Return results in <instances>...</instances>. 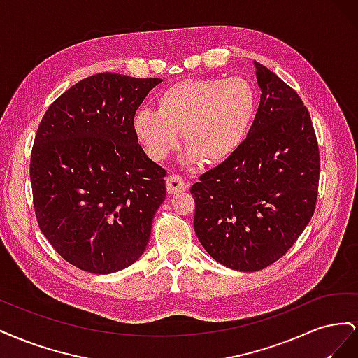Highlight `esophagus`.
<instances>
[{
    "instance_id": "obj_1",
    "label": "esophagus",
    "mask_w": 358,
    "mask_h": 358,
    "mask_svg": "<svg viewBox=\"0 0 358 358\" xmlns=\"http://www.w3.org/2000/svg\"><path fill=\"white\" fill-rule=\"evenodd\" d=\"M166 185H167V192L169 194H176V192H182L188 188V185L185 183L179 175H170L166 179Z\"/></svg>"
}]
</instances>
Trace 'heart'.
Segmentation results:
<instances>
[{
  "label": "heart",
  "instance_id": "obj_1",
  "mask_svg": "<svg viewBox=\"0 0 358 358\" xmlns=\"http://www.w3.org/2000/svg\"><path fill=\"white\" fill-rule=\"evenodd\" d=\"M255 115V92L242 78L187 79L157 100V112L134 116L136 134L150 159H166L182 142L189 161L215 166L241 149Z\"/></svg>",
  "mask_w": 358,
  "mask_h": 358
}]
</instances>
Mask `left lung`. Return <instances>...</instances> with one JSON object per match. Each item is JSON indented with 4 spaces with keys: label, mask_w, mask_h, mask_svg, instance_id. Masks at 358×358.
<instances>
[{
    "label": "left lung",
    "mask_w": 358,
    "mask_h": 358,
    "mask_svg": "<svg viewBox=\"0 0 358 358\" xmlns=\"http://www.w3.org/2000/svg\"><path fill=\"white\" fill-rule=\"evenodd\" d=\"M262 99L237 152L191 187L194 230L216 262L241 272L285 255L318 199L320 149L299 94L254 62Z\"/></svg>",
    "instance_id": "obj_1"
}]
</instances>
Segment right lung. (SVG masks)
Masks as SVG:
<instances>
[{"mask_svg":"<svg viewBox=\"0 0 358 358\" xmlns=\"http://www.w3.org/2000/svg\"><path fill=\"white\" fill-rule=\"evenodd\" d=\"M159 82L90 76L61 94L37 128L29 164L37 222L85 272H119L148 246L167 171L137 143L134 115Z\"/></svg>","mask_w":358,"mask_h":358,"instance_id":"1","label":"right lung"}]
</instances>
